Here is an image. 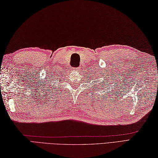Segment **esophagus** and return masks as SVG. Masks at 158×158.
<instances>
[{"label":"esophagus","instance_id":"1","mask_svg":"<svg viewBox=\"0 0 158 158\" xmlns=\"http://www.w3.org/2000/svg\"><path fill=\"white\" fill-rule=\"evenodd\" d=\"M80 69V68L79 67V68H73V70H75V71H77V70H79Z\"/></svg>","mask_w":158,"mask_h":158}]
</instances>
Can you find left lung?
Wrapping results in <instances>:
<instances>
[{"instance_id": "left-lung-1", "label": "left lung", "mask_w": 158, "mask_h": 158, "mask_svg": "<svg viewBox=\"0 0 158 158\" xmlns=\"http://www.w3.org/2000/svg\"><path fill=\"white\" fill-rule=\"evenodd\" d=\"M100 81H100V83H101V85H99V86L102 87V88H101L102 89H105V88H107V86L105 84H106V83H108V82L106 81V80L105 79H105H103V80L100 79ZM98 82H99V81H98Z\"/></svg>"}]
</instances>
